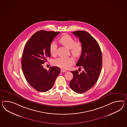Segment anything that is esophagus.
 Listing matches in <instances>:
<instances>
[{
	"label": "esophagus",
	"mask_w": 127,
	"mask_h": 127,
	"mask_svg": "<svg viewBox=\"0 0 127 127\" xmlns=\"http://www.w3.org/2000/svg\"><path fill=\"white\" fill-rule=\"evenodd\" d=\"M61 72H67V71H66V70H64V69H61Z\"/></svg>",
	"instance_id": "1"
}]
</instances>
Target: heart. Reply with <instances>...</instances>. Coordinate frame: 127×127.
Instances as JSON below:
<instances>
[{
  "instance_id": "b5f03b06",
  "label": "heart",
  "mask_w": 127,
  "mask_h": 127,
  "mask_svg": "<svg viewBox=\"0 0 127 127\" xmlns=\"http://www.w3.org/2000/svg\"><path fill=\"white\" fill-rule=\"evenodd\" d=\"M59 42L68 49H70L72 55L75 58L81 55L83 51V46L81 41H76L71 36L65 34L59 39ZM57 45L55 42H52L50 45L49 51L52 56H55L57 54ZM74 60L72 58L61 57L56 59L54 62L55 65L61 68L67 69L71 66Z\"/></svg>"
}]
</instances>
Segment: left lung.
I'll list each match as a JSON object with an SVG mask.
<instances>
[{
  "label": "left lung",
  "instance_id": "8db88e82",
  "mask_svg": "<svg viewBox=\"0 0 127 127\" xmlns=\"http://www.w3.org/2000/svg\"><path fill=\"white\" fill-rule=\"evenodd\" d=\"M72 33L79 38L83 46L82 52L76 65L84 70L81 73L78 70L70 71L73 77L69 86L73 91L82 94L91 89L98 81L102 66V55L98 43L89 33L85 31Z\"/></svg>",
  "mask_w": 127,
  "mask_h": 127
}]
</instances>
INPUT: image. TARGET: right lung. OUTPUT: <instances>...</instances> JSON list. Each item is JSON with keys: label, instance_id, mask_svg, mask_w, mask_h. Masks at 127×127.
<instances>
[{"label": "right lung", "instance_id": "1", "mask_svg": "<svg viewBox=\"0 0 127 127\" xmlns=\"http://www.w3.org/2000/svg\"><path fill=\"white\" fill-rule=\"evenodd\" d=\"M59 33L40 30L31 37L24 47L21 61L23 73L30 85L39 92L51 89L61 71L58 67H50L48 70L43 66L51 57L50 44Z\"/></svg>", "mask_w": 127, "mask_h": 127}]
</instances>
